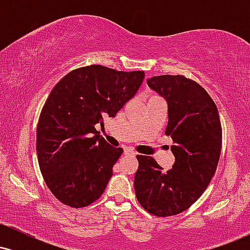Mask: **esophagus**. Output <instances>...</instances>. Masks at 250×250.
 Segmentation results:
<instances>
[{"mask_svg": "<svg viewBox=\"0 0 250 250\" xmlns=\"http://www.w3.org/2000/svg\"><path fill=\"white\" fill-rule=\"evenodd\" d=\"M125 155H131V156H135V155H136V153H135L134 150H131V149L127 148V149H125Z\"/></svg>", "mask_w": 250, "mask_h": 250, "instance_id": "34e87169", "label": "esophagus"}]
</instances>
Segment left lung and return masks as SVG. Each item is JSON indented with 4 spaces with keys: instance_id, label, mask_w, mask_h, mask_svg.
Masks as SVG:
<instances>
[{
    "instance_id": "left-lung-1",
    "label": "left lung",
    "mask_w": 250,
    "mask_h": 250,
    "mask_svg": "<svg viewBox=\"0 0 250 250\" xmlns=\"http://www.w3.org/2000/svg\"><path fill=\"white\" fill-rule=\"evenodd\" d=\"M148 85L168 102L166 135L173 140L175 163L166 171L153 157L137 155L135 195L149 214L173 216L196 202L213 179L222 147V127L216 104L193 80L153 76Z\"/></svg>"
}]
</instances>
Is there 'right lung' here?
Wrapping results in <instances>:
<instances>
[{"label":"right lung","mask_w":250,"mask_h":250,"mask_svg":"<svg viewBox=\"0 0 250 250\" xmlns=\"http://www.w3.org/2000/svg\"><path fill=\"white\" fill-rule=\"evenodd\" d=\"M145 71H119L100 64L77 68L50 91L36 130L37 160L45 185L71 208L101 197L123 153L96 130L141 87Z\"/></svg>","instance_id":"obj_1"}]
</instances>
